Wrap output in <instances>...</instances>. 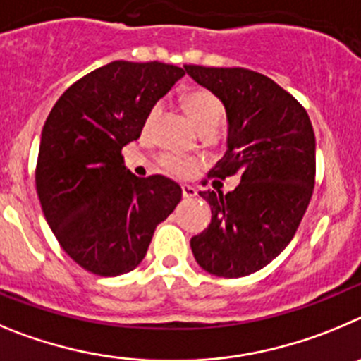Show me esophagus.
I'll use <instances>...</instances> for the list:
<instances>
[{"instance_id":"esophagus-1","label":"esophagus","mask_w":361,"mask_h":361,"mask_svg":"<svg viewBox=\"0 0 361 361\" xmlns=\"http://www.w3.org/2000/svg\"><path fill=\"white\" fill-rule=\"evenodd\" d=\"M181 194H183V197H194L196 196V188L190 187V185H181Z\"/></svg>"}]
</instances>
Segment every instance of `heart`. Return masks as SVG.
Here are the masks:
<instances>
[{
  "instance_id": "obj_1",
  "label": "heart",
  "mask_w": 361,
  "mask_h": 361,
  "mask_svg": "<svg viewBox=\"0 0 361 361\" xmlns=\"http://www.w3.org/2000/svg\"><path fill=\"white\" fill-rule=\"evenodd\" d=\"M185 109H187L188 116L194 122V126L201 133L216 131L217 126L223 120V116H225V106H223L221 99L217 95H214L212 92H209V90H196V92L188 93L185 97ZM158 113H160V104H154L151 111L147 113V116H145V129L151 128L152 122L157 120ZM160 165L167 173L183 176V174H187L192 169L194 161L188 160V158L167 152V154H164L160 158Z\"/></svg>"
}]
</instances>
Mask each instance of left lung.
<instances>
[{
	"label": "left lung",
	"instance_id": "obj_1",
	"mask_svg": "<svg viewBox=\"0 0 361 361\" xmlns=\"http://www.w3.org/2000/svg\"><path fill=\"white\" fill-rule=\"evenodd\" d=\"M226 109V152L210 169L216 190H201L209 228L190 239L197 264L225 279L255 274L290 245L314 188V133L306 109L269 77L246 68L185 64ZM242 178L232 193L219 179Z\"/></svg>",
	"mask_w": 361,
	"mask_h": 361
}]
</instances>
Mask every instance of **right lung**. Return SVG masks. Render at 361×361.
Returning a JSON list of instances; mask_svg holds the SVG:
<instances>
[{"label": "right lung", "mask_w": 361, "mask_h": 361, "mask_svg": "<svg viewBox=\"0 0 361 361\" xmlns=\"http://www.w3.org/2000/svg\"><path fill=\"white\" fill-rule=\"evenodd\" d=\"M183 75L158 61H113L71 84L44 122L39 201L64 252L92 274L135 269L180 203L176 181L126 171L122 147L140 138L147 113Z\"/></svg>", "instance_id": "right-lung-1"}]
</instances>
